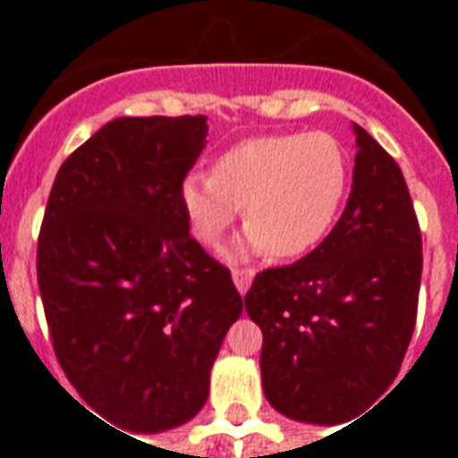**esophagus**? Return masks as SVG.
I'll return each mask as SVG.
<instances>
[{"label": "esophagus", "instance_id": "obj_1", "mask_svg": "<svg viewBox=\"0 0 458 458\" xmlns=\"http://www.w3.org/2000/svg\"><path fill=\"white\" fill-rule=\"evenodd\" d=\"M251 280H254V271H251V268H235V271H233V283H235L237 293L240 294H244L250 290Z\"/></svg>", "mask_w": 458, "mask_h": 458}]
</instances>
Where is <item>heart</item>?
Segmentation results:
<instances>
[{"mask_svg": "<svg viewBox=\"0 0 458 458\" xmlns=\"http://www.w3.org/2000/svg\"><path fill=\"white\" fill-rule=\"evenodd\" d=\"M347 147L323 131L261 135L230 147L214 171H190L178 197L190 233L216 244L244 207L247 233L230 257L300 259L333 230L349 192Z\"/></svg>", "mask_w": 458, "mask_h": 458, "instance_id": "obj_1", "label": "heart"}]
</instances>
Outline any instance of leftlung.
I'll list each match as a JSON object with an SVG mask.
<instances>
[{
  "label": "left lung",
  "mask_w": 458,
  "mask_h": 458,
  "mask_svg": "<svg viewBox=\"0 0 458 458\" xmlns=\"http://www.w3.org/2000/svg\"><path fill=\"white\" fill-rule=\"evenodd\" d=\"M354 182L340 221L290 266L261 271L244 297L264 333L261 380L301 423L354 419L397 377L419 309V218L397 161L354 123Z\"/></svg>",
  "instance_id": "1"
}]
</instances>
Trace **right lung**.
Wrapping results in <instances>:
<instances>
[{"instance_id":"1","label":"right lung","mask_w":458,"mask_h":458,"mask_svg":"<svg viewBox=\"0 0 458 458\" xmlns=\"http://www.w3.org/2000/svg\"><path fill=\"white\" fill-rule=\"evenodd\" d=\"M207 132V116L111 121L61 164L39 230L38 285L61 369L132 433L199 413L244 306L180 207Z\"/></svg>"}]
</instances>
